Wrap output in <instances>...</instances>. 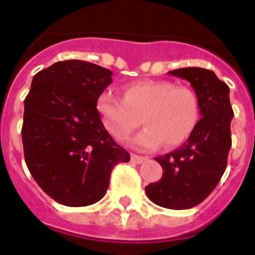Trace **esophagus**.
<instances>
[{"instance_id": "esophagus-1", "label": "esophagus", "mask_w": 255, "mask_h": 255, "mask_svg": "<svg viewBox=\"0 0 255 255\" xmlns=\"http://www.w3.org/2000/svg\"><path fill=\"white\" fill-rule=\"evenodd\" d=\"M148 157L147 156H139V155H131V161L135 164H141L143 161H145Z\"/></svg>"}]
</instances>
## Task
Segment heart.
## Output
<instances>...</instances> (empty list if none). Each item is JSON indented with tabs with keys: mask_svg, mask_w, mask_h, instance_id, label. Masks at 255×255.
<instances>
[{
	"mask_svg": "<svg viewBox=\"0 0 255 255\" xmlns=\"http://www.w3.org/2000/svg\"><path fill=\"white\" fill-rule=\"evenodd\" d=\"M96 110L104 127L116 140L127 139L139 127L145 128L133 140L137 148L153 149L164 143L177 147L189 139L200 118L196 92L169 81H140L124 87L123 99L102 92Z\"/></svg>",
	"mask_w": 255,
	"mask_h": 255,
	"instance_id": "heart-1",
	"label": "heart"
}]
</instances>
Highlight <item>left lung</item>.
I'll list each match as a JSON object with an SVG mask.
<instances>
[{"label": "left lung", "instance_id": "8db88e82", "mask_svg": "<svg viewBox=\"0 0 255 255\" xmlns=\"http://www.w3.org/2000/svg\"><path fill=\"white\" fill-rule=\"evenodd\" d=\"M169 74L192 85L201 119L184 145L155 157L163 167V177L145 186V193L156 205L181 210L204 201L221 180L232 147L230 123L234 112L229 87L213 71L186 67Z\"/></svg>", "mask_w": 255, "mask_h": 255}]
</instances>
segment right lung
Returning <instances> with one entry per match:
<instances>
[{
    "label": "right lung",
    "mask_w": 255,
    "mask_h": 255,
    "mask_svg": "<svg viewBox=\"0 0 255 255\" xmlns=\"http://www.w3.org/2000/svg\"><path fill=\"white\" fill-rule=\"evenodd\" d=\"M112 73L70 59L34 75L25 99L22 143L26 165L42 190L66 206L95 204L116 164L129 153L104 128L96 100Z\"/></svg>",
    "instance_id": "1"
}]
</instances>
